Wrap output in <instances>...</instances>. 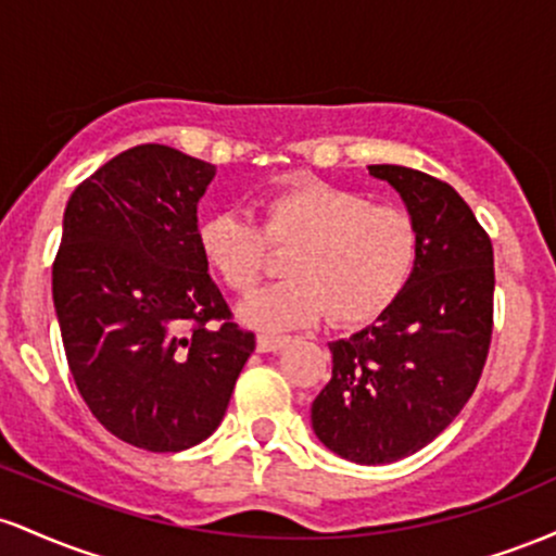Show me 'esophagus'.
I'll use <instances>...</instances> for the list:
<instances>
[{
    "mask_svg": "<svg viewBox=\"0 0 556 556\" xmlns=\"http://www.w3.org/2000/svg\"><path fill=\"white\" fill-rule=\"evenodd\" d=\"M287 342H290V337H277V334H258V340H256V348L261 350V353H277V350H282Z\"/></svg>",
    "mask_w": 556,
    "mask_h": 556,
    "instance_id": "obj_1",
    "label": "esophagus"
}]
</instances>
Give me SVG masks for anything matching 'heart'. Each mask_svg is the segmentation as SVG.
Instances as JSON below:
<instances>
[{"label":"heart","instance_id":"1","mask_svg":"<svg viewBox=\"0 0 556 556\" xmlns=\"http://www.w3.org/2000/svg\"><path fill=\"white\" fill-rule=\"evenodd\" d=\"M198 251L232 292H251L269 264V248L290 251L282 282L240 305L256 329L311 327L329 311L340 327H361L394 305L418 261V229L397 206L329 182H298L264 203L261 227L238 212L203 216Z\"/></svg>","mask_w":556,"mask_h":556}]
</instances>
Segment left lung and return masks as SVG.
I'll return each mask as SVG.
<instances>
[{
	"instance_id": "left-lung-1",
	"label": "left lung",
	"mask_w": 556,
	"mask_h": 556,
	"mask_svg": "<svg viewBox=\"0 0 556 556\" xmlns=\"http://www.w3.org/2000/svg\"><path fill=\"white\" fill-rule=\"evenodd\" d=\"M368 172L405 201L418 261L387 314L329 342L331 379L311 424L334 455L384 465L433 442L476 392L494 324V251L452 185L397 164Z\"/></svg>"
}]
</instances>
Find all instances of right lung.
Masks as SVG:
<instances>
[{
  "label": "right lung",
  "mask_w": 556,
  "mask_h": 556,
  "mask_svg": "<svg viewBox=\"0 0 556 556\" xmlns=\"http://www.w3.org/2000/svg\"><path fill=\"white\" fill-rule=\"evenodd\" d=\"M214 175L169 146H136L83 180L62 219L52 295L70 374L96 420L138 450L212 437L256 350L198 251Z\"/></svg>",
  "instance_id": "1"
}]
</instances>
